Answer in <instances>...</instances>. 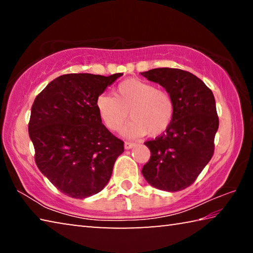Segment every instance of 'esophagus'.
Wrapping results in <instances>:
<instances>
[{"label":"esophagus","mask_w":253,"mask_h":253,"mask_svg":"<svg viewBox=\"0 0 253 253\" xmlns=\"http://www.w3.org/2000/svg\"><path fill=\"white\" fill-rule=\"evenodd\" d=\"M134 146H136L135 143H132V142H125V148H126V149H130V148H132Z\"/></svg>","instance_id":"1"}]
</instances>
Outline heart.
I'll use <instances>...</instances> for the list:
<instances>
[{"label": "heart", "mask_w": 253, "mask_h": 253, "mask_svg": "<svg viewBox=\"0 0 253 253\" xmlns=\"http://www.w3.org/2000/svg\"><path fill=\"white\" fill-rule=\"evenodd\" d=\"M114 96L101 93L96 99V108L102 124L111 131H119L128 119L125 129L129 137L148 135L156 137L173 122L175 104L165 89L156 88L147 81L129 78L117 84Z\"/></svg>", "instance_id": "obj_1"}]
</instances>
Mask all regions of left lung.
<instances>
[{"mask_svg":"<svg viewBox=\"0 0 253 253\" xmlns=\"http://www.w3.org/2000/svg\"><path fill=\"white\" fill-rule=\"evenodd\" d=\"M173 97V122L162 135L147 140L151 158L142 173L152 186L177 192L195 182L214 153L219 128L215 99L207 84L191 72L157 68L140 72Z\"/></svg>","mask_w":253,"mask_h":253,"instance_id":"obj_1","label":"left lung"}]
</instances>
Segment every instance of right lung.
<instances>
[{"instance_id":"obj_1","label":"right lung","mask_w":253,"mask_h":253,"mask_svg":"<svg viewBox=\"0 0 253 253\" xmlns=\"http://www.w3.org/2000/svg\"><path fill=\"white\" fill-rule=\"evenodd\" d=\"M121 76L62 75L34 99L29 136L36 164L70 198L99 193L124 152V142L107 129L96 108L97 97Z\"/></svg>"}]
</instances>
